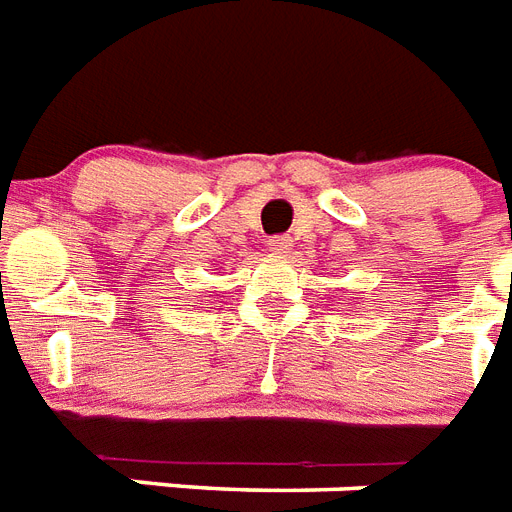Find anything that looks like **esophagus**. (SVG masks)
<instances>
[{
	"label": "esophagus",
	"instance_id": "obj_1",
	"mask_svg": "<svg viewBox=\"0 0 512 512\" xmlns=\"http://www.w3.org/2000/svg\"><path fill=\"white\" fill-rule=\"evenodd\" d=\"M290 247H292L290 236H271V239H268V249H271V252H287Z\"/></svg>",
	"mask_w": 512,
	"mask_h": 512
}]
</instances>
